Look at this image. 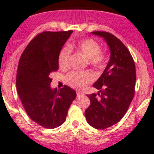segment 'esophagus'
Masks as SVG:
<instances>
[{"mask_svg": "<svg viewBox=\"0 0 154 154\" xmlns=\"http://www.w3.org/2000/svg\"><path fill=\"white\" fill-rule=\"evenodd\" d=\"M76 95H77V97H79V96H82V95H84V93L82 92H80V91H77L76 92Z\"/></svg>", "mask_w": 154, "mask_h": 154, "instance_id": "34e87169", "label": "esophagus"}]
</instances>
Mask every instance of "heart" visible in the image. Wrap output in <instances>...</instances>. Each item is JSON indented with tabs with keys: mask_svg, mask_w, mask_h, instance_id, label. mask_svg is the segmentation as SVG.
<instances>
[{
	"mask_svg": "<svg viewBox=\"0 0 154 154\" xmlns=\"http://www.w3.org/2000/svg\"><path fill=\"white\" fill-rule=\"evenodd\" d=\"M72 49H75L88 58L89 63L96 69H102L106 62V56L101 51L100 45L93 39L81 40L76 45H71ZM70 50L64 48L58 55V65L62 69L69 66ZM94 75L89 72H72L67 75L68 83L75 89H83L85 85L93 81Z\"/></svg>",
	"mask_w": 154,
	"mask_h": 154,
	"instance_id": "b5f03b06",
	"label": "heart"
}]
</instances>
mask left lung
<instances>
[{
    "label": "left lung",
    "instance_id": "1",
    "mask_svg": "<svg viewBox=\"0 0 154 154\" xmlns=\"http://www.w3.org/2000/svg\"><path fill=\"white\" fill-rule=\"evenodd\" d=\"M108 45L110 58L101 76L93 84L99 90L88 95L90 105L85 109L86 120L92 127L104 130L124 116L134 96L135 63L127 48L116 37L105 31H92Z\"/></svg>",
    "mask_w": 154,
    "mask_h": 154
}]
</instances>
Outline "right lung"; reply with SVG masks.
Instances as JSON below:
<instances>
[{"label": "right lung", "instance_id": "add662e5", "mask_svg": "<svg viewBox=\"0 0 154 154\" xmlns=\"http://www.w3.org/2000/svg\"><path fill=\"white\" fill-rule=\"evenodd\" d=\"M72 31H44L23 51L17 67L16 86L23 106L34 122L48 129L66 119L76 92L65 85L51 89V74L58 69V55Z\"/></svg>", "mask_w": 154, "mask_h": 154}]
</instances>
